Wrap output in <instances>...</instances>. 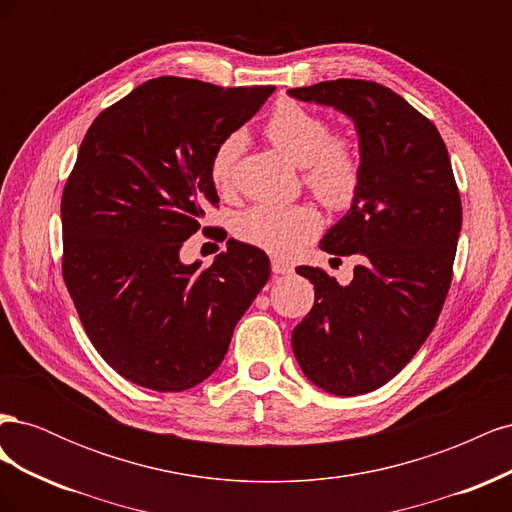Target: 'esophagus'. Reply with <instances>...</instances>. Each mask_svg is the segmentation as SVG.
<instances>
[{
  "instance_id": "1",
  "label": "esophagus",
  "mask_w": 512,
  "mask_h": 512,
  "mask_svg": "<svg viewBox=\"0 0 512 512\" xmlns=\"http://www.w3.org/2000/svg\"><path fill=\"white\" fill-rule=\"evenodd\" d=\"M271 269H273L275 275H288V273L294 271V267L290 265V262L280 260V258H273V260H271Z\"/></svg>"
}]
</instances>
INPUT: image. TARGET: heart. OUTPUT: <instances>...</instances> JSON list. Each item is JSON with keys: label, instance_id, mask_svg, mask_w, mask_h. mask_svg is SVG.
<instances>
[{"label": "heart", "instance_id": "heart-1", "mask_svg": "<svg viewBox=\"0 0 512 512\" xmlns=\"http://www.w3.org/2000/svg\"><path fill=\"white\" fill-rule=\"evenodd\" d=\"M265 134L269 143L292 164L303 168V179L320 203L344 209L352 203L361 181V158L348 136H331L329 123L305 106L282 100L271 111ZM243 147L241 134H230L213 151L211 181L228 190L232 166ZM320 230V215L309 205L256 203L235 220L237 237L275 256H292Z\"/></svg>", "mask_w": 512, "mask_h": 512}]
</instances>
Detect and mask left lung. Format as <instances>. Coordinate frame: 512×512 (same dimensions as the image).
<instances>
[{
  "label": "left lung",
  "instance_id": "8db88e82",
  "mask_svg": "<svg viewBox=\"0 0 512 512\" xmlns=\"http://www.w3.org/2000/svg\"><path fill=\"white\" fill-rule=\"evenodd\" d=\"M288 96L335 108L359 136V190L320 241L359 265L346 286L297 269L316 299L292 331V352L318 389L363 395L408 365L442 312L461 232L451 158L436 126L384 85L337 79Z\"/></svg>",
  "mask_w": 512,
  "mask_h": 512
}]
</instances>
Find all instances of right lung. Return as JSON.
I'll return each mask as SVG.
<instances>
[{"instance_id": "add662e5", "label": "right lung", "mask_w": 512, "mask_h": 512, "mask_svg": "<svg viewBox=\"0 0 512 512\" xmlns=\"http://www.w3.org/2000/svg\"><path fill=\"white\" fill-rule=\"evenodd\" d=\"M271 94L160 76L83 138L61 196L64 280L91 344L138 386L179 393L207 380L269 280V256L254 245L226 243L207 269L179 252L220 203L213 151Z\"/></svg>"}]
</instances>
